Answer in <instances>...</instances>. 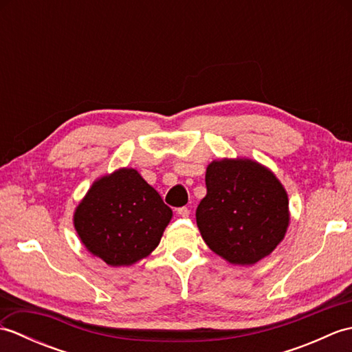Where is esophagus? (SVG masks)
Listing matches in <instances>:
<instances>
[{
    "instance_id": "1",
    "label": "esophagus",
    "mask_w": 352,
    "mask_h": 352,
    "mask_svg": "<svg viewBox=\"0 0 352 352\" xmlns=\"http://www.w3.org/2000/svg\"><path fill=\"white\" fill-rule=\"evenodd\" d=\"M177 213L180 214V216H183V218H188V216L190 214V210H189L188 207H180V208H178V210H177Z\"/></svg>"
}]
</instances>
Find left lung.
Listing matches in <instances>:
<instances>
[{
  "instance_id": "obj_1",
  "label": "left lung",
  "mask_w": 352,
  "mask_h": 352,
  "mask_svg": "<svg viewBox=\"0 0 352 352\" xmlns=\"http://www.w3.org/2000/svg\"><path fill=\"white\" fill-rule=\"evenodd\" d=\"M197 223L208 248L234 265H254L286 234L287 193L271 170L252 160L212 162Z\"/></svg>"
}]
</instances>
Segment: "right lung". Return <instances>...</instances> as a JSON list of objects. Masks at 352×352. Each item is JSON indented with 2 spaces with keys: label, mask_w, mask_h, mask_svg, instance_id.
Segmentation results:
<instances>
[{
  "label": "right lung",
  "mask_w": 352,
  "mask_h": 352,
  "mask_svg": "<svg viewBox=\"0 0 352 352\" xmlns=\"http://www.w3.org/2000/svg\"><path fill=\"white\" fill-rule=\"evenodd\" d=\"M172 210L138 170L95 182L74 214L86 248L110 266H129L159 245Z\"/></svg>",
  "instance_id": "1"
}]
</instances>
